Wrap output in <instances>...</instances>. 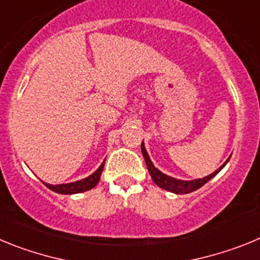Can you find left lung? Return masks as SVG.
<instances>
[{
	"label": "left lung",
	"mask_w": 260,
	"mask_h": 260,
	"mask_svg": "<svg viewBox=\"0 0 260 260\" xmlns=\"http://www.w3.org/2000/svg\"><path fill=\"white\" fill-rule=\"evenodd\" d=\"M142 153H143V157H144V161H146L147 165V169L150 172L151 174V178L153 180V182L158 186V187H161V189L167 190V191H171L174 192V194H189V192L195 191V190H198L199 187L204 185V183H207L211 178L216 176V174L219 173L221 171L222 168L226 165V162L229 161V157L219 169H216L213 173L208 174V176L203 177V178H198V180H191V181H183V180H178V178H174V177L168 176V174L162 173L157 169V168L153 165V162L151 161L150 156L147 153L146 151V147H144V143L142 142Z\"/></svg>",
	"instance_id": "obj_1"
}]
</instances>
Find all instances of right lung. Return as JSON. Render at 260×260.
<instances>
[{
	"mask_svg": "<svg viewBox=\"0 0 260 260\" xmlns=\"http://www.w3.org/2000/svg\"><path fill=\"white\" fill-rule=\"evenodd\" d=\"M105 160L103 161V164L96 169V172H93L91 176L86 177L83 180L75 181V182L70 183H59V185H50V183H45L48 189H50L52 191L57 192V194H78V192H83L87 190L93 189L96 185L100 181V176L103 173V169H104Z\"/></svg>",
	"mask_w": 260,
	"mask_h": 260,
	"instance_id": "obj_1",
	"label": "right lung"
}]
</instances>
